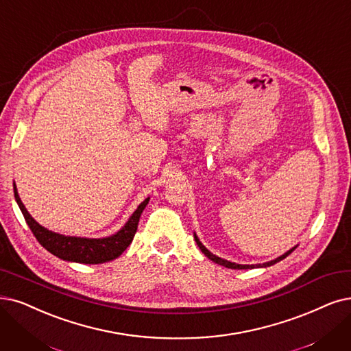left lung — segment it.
Wrapping results in <instances>:
<instances>
[{"instance_id": "obj_1", "label": "left lung", "mask_w": 351, "mask_h": 351, "mask_svg": "<svg viewBox=\"0 0 351 351\" xmlns=\"http://www.w3.org/2000/svg\"><path fill=\"white\" fill-rule=\"evenodd\" d=\"M194 239H195V243H197V246L200 247V250L203 252V254L210 259V261H213V262H216L217 265H221V266H226V268H230V269H254V268H266V266H271V265H275L276 262H279V261H282V259H285L291 252H293L295 250V247L297 246H293L292 249H289L288 252H285L284 255H281L279 258H276V259H274V261H269V262H265V263H258V265H239V263H234V262H229V261H226V259H221V258H219V256H216V255H213L212 252H208L204 246H203V243L199 241V237L195 236V233H194Z\"/></svg>"}]
</instances>
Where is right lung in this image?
I'll return each mask as SVG.
<instances>
[{
    "mask_svg": "<svg viewBox=\"0 0 351 351\" xmlns=\"http://www.w3.org/2000/svg\"><path fill=\"white\" fill-rule=\"evenodd\" d=\"M14 197H16L21 213L38 243L54 256H58L63 261L77 263H104L121 256L122 252L131 245L136 233L139 217H141L143 210L149 202V197H147L141 204H139L138 208L132 213V216L130 217V220L125 223V226L115 234L102 237V239H89V237H76L54 233L38 224L24 207L17 193L16 183H14Z\"/></svg>",
    "mask_w": 351,
    "mask_h": 351,
    "instance_id": "obj_1",
    "label": "right lung"
}]
</instances>
